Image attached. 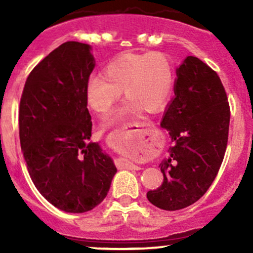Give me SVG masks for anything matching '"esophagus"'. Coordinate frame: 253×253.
<instances>
[{
    "label": "esophagus",
    "instance_id": "1",
    "mask_svg": "<svg viewBox=\"0 0 253 253\" xmlns=\"http://www.w3.org/2000/svg\"><path fill=\"white\" fill-rule=\"evenodd\" d=\"M120 167H121V169H128V170H139L141 169L138 165H134L133 163H129V162H127V160H122Z\"/></svg>",
    "mask_w": 253,
    "mask_h": 253
}]
</instances>
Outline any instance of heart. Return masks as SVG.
<instances>
[{"mask_svg": "<svg viewBox=\"0 0 253 253\" xmlns=\"http://www.w3.org/2000/svg\"><path fill=\"white\" fill-rule=\"evenodd\" d=\"M103 76H91L85 84V101L89 109L105 116L125 91L127 101L116 115L121 120L143 109L159 110L171 94L175 83L172 62L165 53H126L112 60Z\"/></svg>", "mask_w": 253, "mask_h": 253, "instance_id": "obj_1", "label": "heart"}]
</instances>
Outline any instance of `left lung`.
Returning a JSON list of instances; mask_svg holds the SVG:
<instances>
[{
    "label": "left lung",
    "instance_id": "1",
    "mask_svg": "<svg viewBox=\"0 0 253 253\" xmlns=\"http://www.w3.org/2000/svg\"><path fill=\"white\" fill-rule=\"evenodd\" d=\"M176 75L175 98L162 121L172 141L170 157L160 164L164 181L147 193L164 211L186 208L208 191L223 163L230 124L228 96L215 71L187 56Z\"/></svg>",
    "mask_w": 253,
    "mask_h": 253
}]
</instances>
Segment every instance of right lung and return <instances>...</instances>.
<instances>
[{
  "label": "right lung",
  "instance_id": "obj_1",
  "mask_svg": "<svg viewBox=\"0 0 253 253\" xmlns=\"http://www.w3.org/2000/svg\"><path fill=\"white\" fill-rule=\"evenodd\" d=\"M94 67L89 45L67 42L33 68L20 96L19 139L28 171L42 197L68 213L103 202L117 171L100 145L89 143L85 84Z\"/></svg>",
  "mask_w": 253,
  "mask_h": 253
}]
</instances>
